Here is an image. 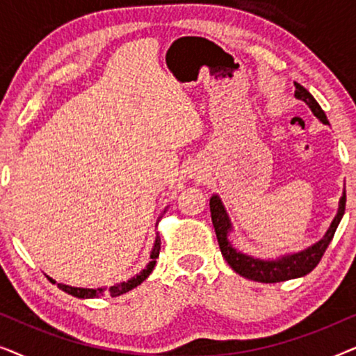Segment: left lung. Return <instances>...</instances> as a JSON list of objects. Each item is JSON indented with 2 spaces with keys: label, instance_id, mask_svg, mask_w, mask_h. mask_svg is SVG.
Here are the masks:
<instances>
[{
  "label": "left lung",
  "instance_id": "8db88e82",
  "mask_svg": "<svg viewBox=\"0 0 356 356\" xmlns=\"http://www.w3.org/2000/svg\"><path fill=\"white\" fill-rule=\"evenodd\" d=\"M295 97L296 99L303 100L305 104L309 106L311 111H313V113L318 116L323 123L329 124L327 116H325L318 102L314 100V97L311 95L303 86H300L298 82H295ZM345 197L347 196H345V191H343V196L340 199L337 216H335L332 225H330L323 240L318 241L313 246H309L308 250L296 252V254L284 256L277 261H261V259H254V257L251 256L243 254V252L236 251L235 248L230 245V241H228L227 238L228 232L232 230L230 218H228L225 209H223V204L220 199H218V196H212L211 217H212L213 228H216L217 241H218V246H220L222 256L225 257L228 266H230L236 274H240L241 277H246V279L250 280L262 282V284H277V282L296 279V277H303L306 274H309V272L319 264V261L323 259L324 252L327 250L329 243L332 241L334 233L337 230L340 220H342L343 212H345Z\"/></svg>",
  "mask_w": 356,
  "mask_h": 356
}]
</instances>
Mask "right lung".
I'll return each mask as SVG.
<instances>
[{
    "label": "right lung",
    "instance_id": "obj_1",
    "mask_svg": "<svg viewBox=\"0 0 356 356\" xmlns=\"http://www.w3.org/2000/svg\"><path fill=\"white\" fill-rule=\"evenodd\" d=\"M160 243H162V241H160V235L157 233V236H155L152 252H150V259H152V261L149 262V266L145 267V269L140 272L139 275L133 277V279H129L128 282H123V284H116L113 286H110V289L106 290V291H108L110 296L123 295V293H126V291L136 289V286L140 285L145 279H147V277L150 275V272H152V269H154V266H155V259H157L159 254H160ZM48 279H50V277H48ZM51 282H53V284H56L55 280H51ZM56 285H58V289L66 291V293H70L72 296H76V298H95V296L105 293V289L94 290V289H77V286H70V285H63V284H56Z\"/></svg>",
    "mask_w": 356,
    "mask_h": 356
}]
</instances>
